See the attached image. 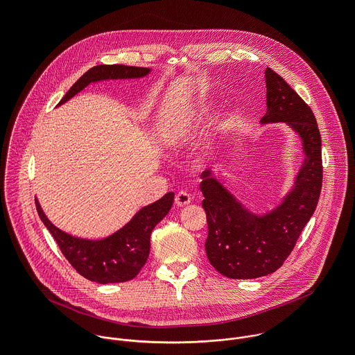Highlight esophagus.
<instances>
[{"mask_svg":"<svg viewBox=\"0 0 355 355\" xmlns=\"http://www.w3.org/2000/svg\"><path fill=\"white\" fill-rule=\"evenodd\" d=\"M174 200H175V205H177V207H185V205L191 204L192 196H191L188 192H185V191H180V192L175 195Z\"/></svg>","mask_w":355,"mask_h":355,"instance_id":"obj_1","label":"esophagus"}]
</instances>
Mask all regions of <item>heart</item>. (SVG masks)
<instances>
[{
  "mask_svg": "<svg viewBox=\"0 0 355 355\" xmlns=\"http://www.w3.org/2000/svg\"><path fill=\"white\" fill-rule=\"evenodd\" d=\"M212 115V105L209 103H200L193 105L180 116H177L168 129L170 140H180L189 137L195 130L204 125ZM229 128L227 121H220L216 126V133H223Z\"/></svg>",
  "mask_w": 355,
  "mask_h": 355,
  "instance_id": "obj_1",
  "label": "heart"
}]
</instances>
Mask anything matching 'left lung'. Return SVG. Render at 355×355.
Returning <instances> with one entry per match:
<instances>
[{
	"label": "left lung",
	"instance_id": "obj_1",
	"mask_svg": "<svg viewBox=\"0 0 355 355\" xmlns=\"http://www.w3.org/2000/svg\"><path fill=\"white\" fill-rule=\"evenodd\" d=\"M267 112L263 123L286 122L303 141L305 163L296 184L271 214L244 209L211 170L200 174L202 208L207 212V256L214 268L232 279H251L275 272L292 252L312 218L322 191V137L311 107L270 67L266 70Z\"/></svg>",
	"mask_w": 355,
	"mask_h": 355
}]
</instances>
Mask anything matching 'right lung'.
<instances>
[{
  "label": "right lung",
  "instance_id": "right-lung-1",
  "mask_svg": "<svg viewBox=\"0 0 355 355\" xmlns=\"http://www.w3.org/2000/svg\"><path fill=\"white\" fill-rule=\"evenodd\" d=\"M150 73L146 67L122 64H101L89 69L66 92L59 105L85 88L89 83L99 80L139 78ZM174 193L168 192L155 204L141 208L133 219L121 230L104 240H83L73 237L55 225L43 214L39 202L35 200L39 218L55 237L60 251L71 267L84 278L98 284H114L133 279L147 261L150 252V234L156 225L173 207Z\"/></svg>",
  "mask_w": 355,
  "mask_h": 355
}]
</instances>
